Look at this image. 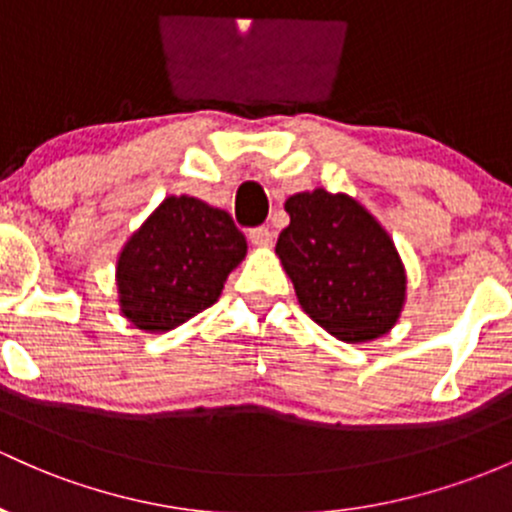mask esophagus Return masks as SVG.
<instances>
[{
    "label": "esophagus",
    "instance_id": "esophagus-1",
    "mask_svg": "<svg viewBox=\"0 0 512 512\" xmlns=\"http://www.w3.org/2000/svg\"><path fill=\"white\" fill-rule=\"evenodd\" d=\"M249 241L258 249H268L273 244V232L268 227H256L249 232Z\"/></svg>",
    "mask_w": 512,
    "mask_h": 512
}]
</instances>
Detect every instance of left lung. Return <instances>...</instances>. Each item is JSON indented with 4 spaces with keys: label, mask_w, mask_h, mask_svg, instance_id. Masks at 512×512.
Segmentation results:
<instances>
[{
    "label": "left lung",
    "mask_w": 512,
    "mask_h": 512,
    "mask_svg": "<svg viewBox=\"0 0 512 512\" xmlns=\"http://www.w3.org/2000/svg\"><path fill=\"white\" fill-rule=\"evenodd\" d=\"M290 224L276 254L302 310L339 342L383 337L405 305L408 276L378 219L344 192L317 188L285 200Z\"/></svg>",
    "instance_id": "8db88e82"
}]
</instances>
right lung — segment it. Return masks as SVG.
<instances>
[{"mask_svg": "<svg viewBox=\"0 0 512 512\" xmlns=\"http://www.w3.org/2000/svg\"><path fill=\"white\" fill-rule=\"evenodd\" d=\"M244 256L246 239L227 212L170 195L117 258L122 315L144 332H170L217 302Z\"/></svg>", "mask_w": 512, "mask_h": 512, "instance_id": "add662e5", "label": "right lung"}]
</instances>
